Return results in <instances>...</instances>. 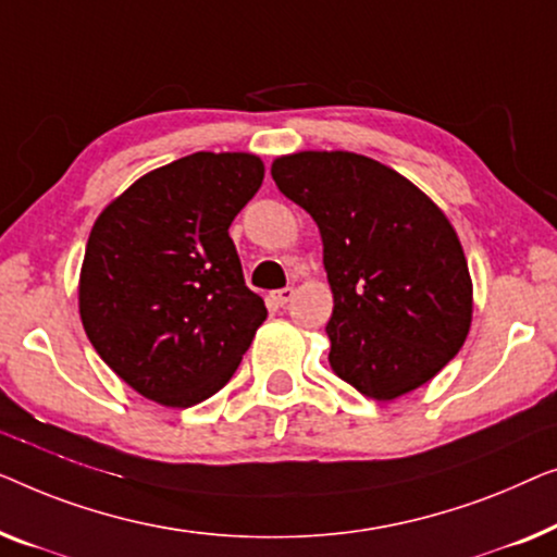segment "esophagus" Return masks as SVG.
Returning a JSON list of instances; mask_svg holds the SVG:
<instances>
[{"mask_svg":"<svg viewBox=\"0 0 557 557\" xmlns=\"http://www.w3.org/2000/svg\"><path fill=\"white\" fill-rule=\"evenodd\" d=\"M293 297H295V287H282L272 293V300H275L277 305H287Z\"/></svg>","mask_w":557,"mask_h":557,"instance_id":"obj_1","label":"esophagus"}]
</instances>
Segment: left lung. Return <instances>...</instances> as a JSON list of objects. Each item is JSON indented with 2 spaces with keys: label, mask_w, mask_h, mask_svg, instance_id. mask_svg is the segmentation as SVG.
I'll use <instances>...</instances> for the list:
<instances>
[{
  "label": "left lung",
  "mask_w": 557,
  "mask_h": 557,
  "mask_svg": "<svg viewBox=\"0 0 557 557\" xmlns=\"http://www.w3.org/2000/svg\"><path fill=\"white\" fill-rule=\"evenodd\" d=\"M272 178L323 239L333 373L373 401L432 381L465 346L474 310L449 216L398 171L350 151L277 156Z\"/></svg>",
  "instance_id": "8db88e82"
}]
</instances>
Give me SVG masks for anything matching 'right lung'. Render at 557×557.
Returning <instances> with one entry per match:
<instances>
[{"mask_svg":"<svg viewBox=\"0 0 557 557\" xmlns=\"http://www.w3.org/2000/svg\"><path fill=\"white\" fill-rule=\"evenodd\" d=\"M245 151H199L148 171L100 211L77 308L98 356L169 409L214 396L268 318L245 285L230 224L262 186Z\"/></svg>","mask_w":557,"mask_h":557,"instance_id":"obj_1","label":"right lung"}]
</instances>
